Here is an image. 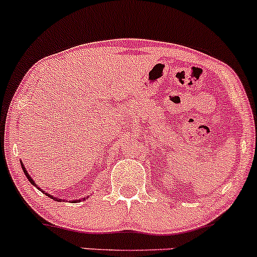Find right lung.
Returning <instances> with one entry per match:
<instances>
[{
	"mask_svg": "<svg viewBox=\"0 0 257 257\" xmlns=\"http://www.w3.org/2000/svg\"><path fill=\"white\" fill-rule=\"evenodd\" d=\"M22 167H23V171H24V174H25V175H27V177L29 178V181H30V182H31V183H33V184H35V183H34L33 178H31V177H30V176H29V174H28V171H27V170H25V167H24V165H23V164H22ZM47 195H48V194H47ZM48 197H51V195H48ZM56 200H57V198H56ZM59 200H60V199H59ZM74 203H75V200H74Z\"/></svg>",
	"mask_w": 257,
	"mask_h": 257,
	"instance_id": "right-lung-1",
	"label": "right lung"
}]
</instances>
